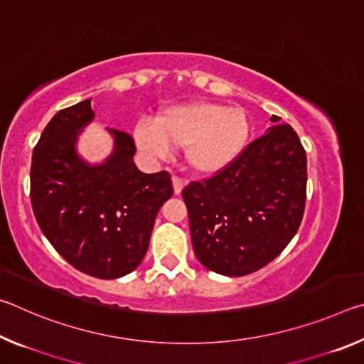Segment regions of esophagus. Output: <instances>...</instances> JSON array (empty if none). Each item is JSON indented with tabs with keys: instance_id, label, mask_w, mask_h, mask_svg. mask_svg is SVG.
Segmentation results:
<instances>
[{
	"instance_id": "1",
	"label": "esophagus",
	"mask_w": 364,
	"mask_h": 364,
	"mask_svg": "<svg viewBox=\"0 0 364 364\" xmlns=\"http://www.w3.org/2000/svg\"><path fill=\"white\" fill-rule=\"evenodd\" d=\"M171 181H173V191H175V194H176V196L181 194V191H183V188H184V183H183L181 178L173 176V178H171Z\"/></svg>"
}]
</instances>
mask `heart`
Masks as SVG:
<instances>
[{
  "label": "heart",
  "instance_id": "b5f03b06",
  "mask_svg": "<svg viewBox=\"0 0 364 364\" xmlns=\"http://www.w3.org/2000/svg\"><path fill=\"white\" fill-rule=\"evenodd\" d=\"M249 119L242 109L218 102L191 101L160 112L157 125L139 122L133 136L138 149L167 159L171 149H186L189 168L213 175L232 164L247 143Z\"/></svg>",
  "mask_w": 364,
  "mask_h": 364
}]
</instances>
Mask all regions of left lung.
Segmentation results:
<instances>
[{
    "label": "left lung",
    "mask_w": 364,
    "mask_h": 364,
    "mask_svg": "<svg viewBox=\"0 0 364 364\" xmlns=\"http://www.w3.org/2000/svg\"><path fill=\"white\" fill-rule=\"evenodd\" d=\"M232 164L183 189L194 254L210 271L244 276L274 260L304 218L306 152L294 128L271 117Z\"/></svg>",
    "instance_id": "8db88e82"
}]
</instances>
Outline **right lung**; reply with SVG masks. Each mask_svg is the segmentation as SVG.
Here are the masks:
<instances>
[{"label":"right lung","instance_id":"obj_1","mask_svg":"<svg viewBox=\"0 0 364 364\" xmlns=\"http://www.w3.org/2000/svg\"><path fill=\"white\" fill-rule=\"evenodd\" d=\"M91 101L59 110L32 156L30 200L43 234L82 273L122 278L143 262L157 213L173 196L168 171L143 173L128 133L109 130L114 151L102 164L78 156L77 138L93 122Z\"/></svg>","mask_w":364,"mask_h":364}]
</instances>
